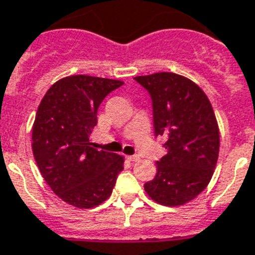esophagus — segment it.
<instances>
[{"mask_svg":"<svg viewBox=\"0 0 255 255\" xmlns=\"http://www.w3.org/2000/svg\"><path fill=\"white\" fill-rule=\"evenodd\" d=\"M127 159L129 160V161H137L140 157L137 155H132V156H127Z\"/></svg>","mask_w":255,"mask_h":255,"instance_id":"34e87169","label":"esophagus"}]
</instances>
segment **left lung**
Returning a JSON list of instances; mask_svg holds the SVG:
<instances>
[{"label": "left lung", "instance_id": "1", "mask_svg": "<svg viewBox=\"0 0 255 255\" xmlns=\"http://www.w3.org/2000/svg\"><path fill=\"white\" fill-rule=\"evenodd\" d=\"M152 100L155 135L163 136L167 155L157 173L144 184L161 205H184L209 184L220 152V132L208 96L188 78L173 73L136 77Z\"/></svg>", "mask_w": 255, "mask_h": 255}]
</instances>
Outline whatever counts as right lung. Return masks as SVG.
Here are the masks:
<instances>
[{
    "label": "right lung",
    "mask_w": 255,
    "mask_h": 255,
    "mask_svg": "<svg viewBox=\"0 0 255 255\" xmlns=\"http://www.w3.org/2000/svg\"><path fill=\"white\" fill-rule=\"evenodd\" d=\"M122 81L73 75L54 83L38 107L33 153L45 181L70 205L90 209L112 193L124 157L91 147L98 108Z\"/></svg>",
    "instance_id": "obj_1"
}]
</instances>
